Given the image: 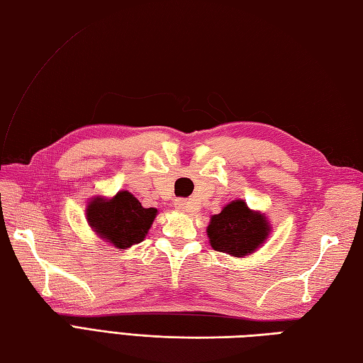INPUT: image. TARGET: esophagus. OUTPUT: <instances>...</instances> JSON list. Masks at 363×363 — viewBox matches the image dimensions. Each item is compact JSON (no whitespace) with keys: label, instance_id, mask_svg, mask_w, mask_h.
Instances as JSON below:
<instances>
[{"label":"esophagus","instance_id":"obj_1","mask_svg":"<svg viewBox=\"0 0 363 363\" xmlns=\"http://www.w3.org/2000/svg\"><path fill=\"white\" fill-rule=\"evenodd\" d=\"M174 207H176V211H179V212H184V213H189V212H191V203L190 201H187V199H176L174 201Z\"/></svg>","mask_w":363,"mask_h":363}]
</instances>
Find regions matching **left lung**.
<instances>
[{"label":"left lung","instance_id":"left-lung-1","mask_svg":"<svg viewBox=\"0 0 363 363\" xmlns=\"http://www.w3.org/2000/svg\"><path fill=\"white\" fill-rule=\"evenodd\" d=\"M272 233V225L265 213L252 211L243 199H235L212 215L207 237L215 251L233 257L250 256L257 251Z\"/></svg>","mask_w":363,"mask_h":363}]
</instances>
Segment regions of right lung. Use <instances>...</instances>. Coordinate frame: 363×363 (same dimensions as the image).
<instances>
[{
  "instance_id": "obj_1",
  "label": "right lung",
  "mask_w": 363,
  "mask_h": 363,
  "mask_svg": "<svg viewBox=\"0 0 363 363\" xmlns=\"http://www.w3.org/2000/svg\"><path fill=\"white\" fill-rule=\"evenodd\" d=\"M156 215L157 209H145L128 190H120L112 198L94 196L86 209L91 230L117 250H128L143 242Z\"/></svg>"
}]
</instances>
